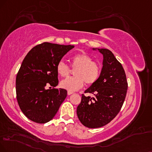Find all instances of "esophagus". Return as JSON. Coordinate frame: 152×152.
<instances>
[{"instance_id":"1","label":"esophagus","mask_w":152,"mask_h":152,"mask_svg":"<svg viewBox=\"0 0 152 152\" xmlns=\"http://www.w3.org/2000/svg\"><path fill=\"white\" fill-rule=\"evenodd\" d=\"M73 94L72 91H67V94L68 95H71V94Z\"/></svg>"}]
</instances>
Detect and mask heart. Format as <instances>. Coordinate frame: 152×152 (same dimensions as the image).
<instances>
[{"label":"heart","instance_id":"1","mask_svg":"<svg viewBox=\"0 0 152 152\" xmlns=\"http://www.w3.org/2000/svg\"><path fill=\"white\" fill-rule=\"evenodd\" d=\"M71 67L76 69L74 71L75 76L68 77L61 82L63 89L75 91L81 89L85 82L87 85L95 83L102 72V67L92 58L87 53H82L72 56L71 58ZM56 70L61 77H67L70 73V67L65 62L61 61L56 66Z\"/></svg>","mask_w":152,"mask_h":152}]
</instances>
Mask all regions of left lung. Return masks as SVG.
Listing matches in <instances>:
<instances>
[{
  "label": "left lung",
  "instance_id": "1",
  "mask_svg": "<svg viewBox=\"0 0 152 152\" xmlns=\"http://www.w3.org/2000/svg\"><path fill=\"white\" fill-rule=\"evenodd\" d=\"M104 56L103 67L98 80L82 94L81 103L77 114L82 124L89 128L104 126L113 120L121 110L128 90L126 75L121 63L110 50L98 48Z\"/></svg>",
  "mask_w": 152,
  "mask_h": 152
}]
</instances>
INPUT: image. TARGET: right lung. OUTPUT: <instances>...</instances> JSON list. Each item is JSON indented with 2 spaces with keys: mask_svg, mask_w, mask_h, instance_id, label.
Returning <instances> with one entry per match:
<instances>
[{
  "mask_svg": "<svg viewBox=\"0 0 152 152\" xmlns=\"http://www.w3.org/2000/svg\"><path fill=\"white\" fill-rule=\"evenodd\" d=\"M74 47L44 42L31 48L24 58L16 77V96L22 113L31 121L48 123L66 98L65 89L54 88L58 84L56 66ZM48 84L53 89H46Z\"/></svg>",
  "mask_w": 152,
  "mask_h": 152,
  "instance_id": "1",
  "label": "right lung"
}]
</instances>
